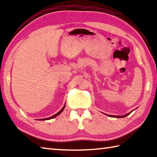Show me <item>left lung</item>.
Here are the masks:
<instances>
[{
  "label": "left lung",
  "instance_id": "left-lung-1",
  "mask_svg": "<svg viewBox=\"0 0 157 157\" xmlns=\"http://www.w3.org/2000/svg\"><path fill=\"white\" fill-rule=\"evenodd\" d=\"M129 114V113H128V114H127V115H123V116H117V115H109V117H119V118H123V117H126V116H128V115Z\"/></svg>",
  "mask_w": 157,
  "mask_h": 157
}]
</instances>
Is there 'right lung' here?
<instances>
[{
	"label": "right lung",
	"instance_id": "right-lung-1",
	"mask_svg": "<svg viewBox=\"0 0 157 157\" xmlns=\"http://www.w3.org/2000/svg\"><path fill=\"white\" fill-rule=\"evenodd\" d=\"M65 105H64V106H63V107L62 108V109L61 110V111H60L59 112H58L57 113H56V114H55V115H54L53 116H52V117H48V118H46V119H42V120H48V119H52V118H54V117H56V116H58L60 113H61L63 111V109H65Z\"/></svg>",
	"mask_w": 157,
	"mask_h": 157
}]
</instances>
